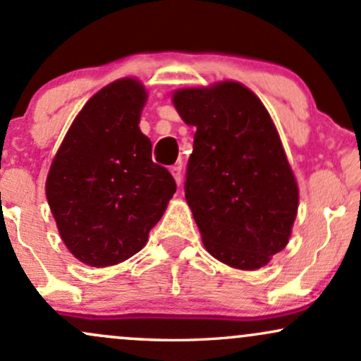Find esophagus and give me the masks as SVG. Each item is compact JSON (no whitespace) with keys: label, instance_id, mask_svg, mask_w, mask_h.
<instances>
[{"label":"esophagus","instance_id":"1","mask_svg":"<svg viewBox=\"0 0 361 361\" xmlns=\"http://www.w3.org/2000/svg\"><path fill=\"white\" fill-rule=\"evenodd\" d=\"M169 171H171V175H173V178H175V181H176V185H181V166L180 164H175V166H171L169 168Z\"/></svg>","mask_w":361,"mask_h":361}]
</instances>
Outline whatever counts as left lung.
I'll use <instances>...</instances> for the list:
<instances>
[{
	"mask_svg": "<svg viewBox=\"0 0 361 361\" xmlns=\"http://www.w3.org/2000/svg\"><path fill=\"white\" fill-rule=\"evenodd\" d=\"M173 103L197 127L185 197L207 251L239 270H258L287 246L299 188L273 120L235 81L178 90Z\"/></svg>",
	"mask_w": 361,
	"mask_h": 361,
	"instance_id": "obj_1",
	"label": "left lung"
}]
</instances>
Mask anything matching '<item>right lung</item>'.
Segmentation results:
<instances>
[{"label": "right lung", "instance_id": "obj_1", "mask_svg": "<svg viewBox=\"0 0 361 361\" xmlns=\"http://www.w3.org/2000/svg\"><path fill=\"white\" fill-rule=\"evenodd\" d=\"M146 90L123 78L91 97L74 118L45 183L68 250L85 264L111 267L146 246L176 183L152 163L139 120Z\"/></svg>", "mask_w": 361, "mask_h": 361}]
</instances>
